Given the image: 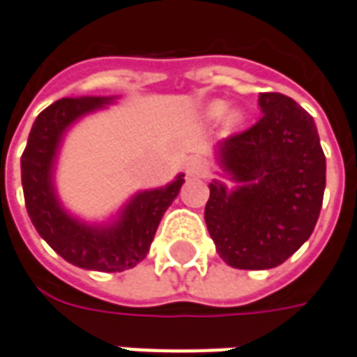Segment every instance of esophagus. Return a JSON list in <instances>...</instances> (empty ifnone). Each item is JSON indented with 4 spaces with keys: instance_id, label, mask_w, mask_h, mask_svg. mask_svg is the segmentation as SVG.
I'll return each mask as SVG.
<instances>
[{
    "instance_id": "1",
    "label": "esophagus",
    "mask_w": 357,
    "mask_h": 357,
    "mask_svg": "<svg viewBox=\"0 0 357 357\" xmlns=\"http://www.w3.org/2000/svg\"><path fill=\"white\" fill-rule=\"evenodd\" d=\"M203 172H205V167L199 160H195V158H191L185 162V174L190 176V178H202Z\"/></svg>"
}]
</instances>
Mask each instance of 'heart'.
<instances>
[{"label":"heart","mask_w":357,"mask_h":357,"mask_svg":"<svg viewBox=\"0 0 357 357\" xmlns=\"http://www.w3.org/2000/svg\"><path fill=\"white\" fill-rule=\"evenodd\" d=\"M225 112H227V105L221 102V100H215V102L207 105V108H205V116L209 118V120H219L221 116H225ZM241 122H243V112H239V110H231L227 114L229 126H237Z\"/></svg>","instance_id":"obj_1"}]
</instances>
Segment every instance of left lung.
Listing matches in <instances>:
<instances>
[{"label":"left lung","mask_w":357,"mask_h":357,"mask_svg":"<svg viewBox=\"0 0 357 357\" xmlns=\"http://www.w3.org/2000/svg\"><path fill=\"white\" fill-rule=\"evenodd\" d=\"M263 116L217 144L233 191L209 183L205 223L233 268L282 264L312 235L326 188V158L312 116L280 93H261Z\"/></svg>","instance_id":"obj_1"}]
</instances>
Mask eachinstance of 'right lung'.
Instances as JSON below:
<instances>
[{"label":"right lung","instance_id":"obj_1","mask_svg":"<svg viewBox=\"0 0 357 357\" xmlns=\"http://www.w3.org/2000/svg\"><path fill=\"white\" fill-rule=\"evenodd\" d=\"M112 100L106 96H80L61 98L47 106L33 122L21 155L25 207L37 233L65 261L100 273H120L146 259L155 229L185 181L183 174H179L166 188L136 193L110 225H86L68 215L53 183L61 140L73 122Z\"/></svg>","mask_w":357,"mask_h":357}]
</instances>
